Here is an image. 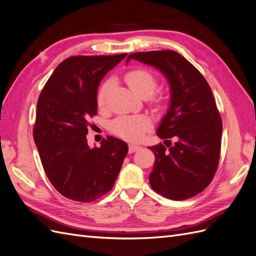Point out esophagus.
I'll use <instances>...</instances> for the list:
<instances>
[{"label":"esophagus","mask_w":256,"mask_h":256,"mask_svg":"<svg viewBox=\"0 0 256 256\" xmlns=\"http://www.w3.org/2000/svg\"><path fill=\"white\" fill-rule=\"evenodd\" d=\"M140 148H141V146H140V145L129 144V152H130V154H132V152H134L138 150Z\"/></svg>","instance_id":"34e87169"}]
</instances>
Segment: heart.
Listing matches in <instances>:
<instances>
[{"label":"heart","mask_w":256,"mask_h":256,"mask_svg":"<svg viewBox=\"0 0 256 256\" xmlns=\"http://www.w3.org/2000/svg\"><path fill=\"white\" fill-rule=\"evenodd\" d=\"M125 80L128 86L134 94L142 98L150 97L157 88L158 79L150 70L138 67L126 74ZM111 88V80L106 81L97 94V104L104 106L106 98ZM152 128V120L145 115L138 116H120L111 124V131L122 138L129 141H138L147 130Z\"/></svg>","instance_id":"b5f03b06"}]
</instances>
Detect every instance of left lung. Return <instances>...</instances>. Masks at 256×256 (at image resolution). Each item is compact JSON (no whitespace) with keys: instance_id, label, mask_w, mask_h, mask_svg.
I'll list each match as a JSON object with an SVG mask.
<instances>
[{"instance_id":"obj_1","label":"left lung","mask_w":256,"mask_h":256,"mask_svg":"<svg viewBox=\"0 0 256 256\" xmlns=\"http://www.w3.org/2000/svg\"><path fill=\"white\" fill-rule=\"evenodd\" d=\"M130 60L159 69L171 88L168 110L157 136L173 138L175 143L166 140V146L150 147L156 158L150 187L170 200L194 196L210 184L220 159L222 120L212 88L202 74L173 50L136 52L127 63Z\"/></svg>"}]
</instances>
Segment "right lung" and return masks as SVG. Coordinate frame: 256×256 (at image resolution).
<instances>
[{
	"label": "right lung",
	"mask_w": 256,
	"mask_h": 256,
	"mask_svg": "<svg viewBox=\"0 0 256 256\" xmlns=\"http://www.w3.org/2000/svg\"><path fill=\"white\" fill-rule=\"evenodd\" d=\"M70 56L56 68L37 102L34 141L46 174L62 196L90 203L109 192L128 152L109 136L100 147L88 144L90 118L97 114V90L106 72L126 58Z\"/></svg>",
	"instance_id": "add662e5"
}]
</instances>
